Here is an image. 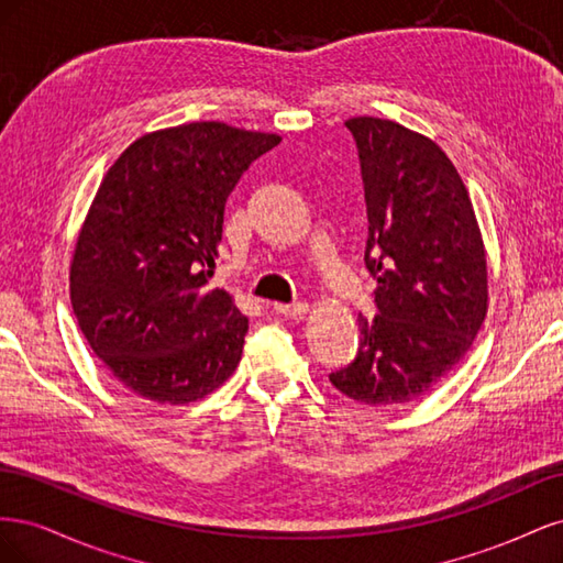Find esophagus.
<instances>
[{"instance_id":"obj_1","label":"esophagus","mask_w":563,"mask_h":563,"mask_svg":"<svg viewBox=\"0 0 563 563\" xmlns=\"http://www.w3.org/2000/svg\"><path fill=\"white\" fill-rule=\"evenodd\" d=\"M277 314L282 317H300L308 312V302H291V305H275Z\"/></svg>"}]
</instances>
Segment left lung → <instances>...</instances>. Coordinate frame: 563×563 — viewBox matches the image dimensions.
I'll return each instance as SVG.
<instances>
[{
  "mask_svg": "<svg viewBox=\"0 0 563 563\" xmlns=\"http://www.w3.org/2000/svg\"><path fill=\"white\" fill-rule=\"evenodd\" d=\"M362 166L364 265L378 314L331 383L350 399L401 406L463 360L486 317V255L470 195L437 143L378 117L347 119Z\"/></svg>",
  "mask_w": 563,
  "mask_h": 563,
  "instance_id": "1",
  "label": "left lung"
}]
</instances>
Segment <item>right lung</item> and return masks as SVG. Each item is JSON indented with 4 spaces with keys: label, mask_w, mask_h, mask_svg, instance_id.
I'll list each match as a JSON object with an SVG mask.
<instances>
[{
    "label": "right lung",
    "mask_w": 563,
    "mask_h": 563,
    "mask_svg": "<svg viewBox=\"0 0 563 563\" xmlns=\"http://www.w3.org/2000/svg\"><path fill=\"white\" fill-rule=\"evenodd\" d=\"M275 133L197 122L147 133L100 183L84 223L70 298L112 376L157 404H190L242 360L249 319L209 279L225 203Z\"/></svg>",
    "instance_id": "right-lung-1"
}]
</instances>
